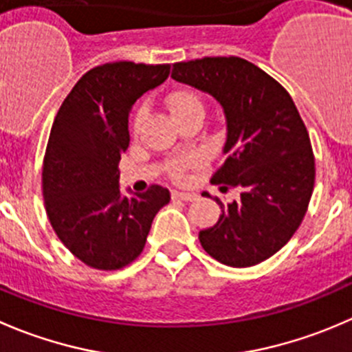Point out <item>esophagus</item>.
<instances>
[{
    "label": "esophagus",
    "mask_w": 352,
    "mask_h": 352,
    "mask_svg": "<svg viewBox=\"0 0 352 352\" xmlns=\"http://www.w3.org/2000/svg\"><path fill=\"white\" fill-rule=\"evenodd\" d=\"M172 197H173V199H179V201H186V203H190V201H196L197 199V194H194V192H180V190H173Z\"/></svg>",
    "instance_id": "1"
}]
</instances>
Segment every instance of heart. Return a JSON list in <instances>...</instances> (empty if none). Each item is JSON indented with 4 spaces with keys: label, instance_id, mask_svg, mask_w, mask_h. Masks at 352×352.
<instances>
[{
    "label": "heart",
    "instance_id": "b5f03b06",
    "mask_svg": "<svg viewBox=\"0 0 352 352\" xmlns=\"http://www.w3.org/2000/svg\"><path fill=\"white\" fill-rule=\"evenodd\" d=\"M166 107H168L170 113L175 120L186 117V115L194 113V111H203V103H201V98L197 96L194 91L190 89H177L173 93H170L166 96ZM146 117H148V110L146 107H141L134 115V120H132V131L134 134H138L141 131L142 124L146 122ZM199 163V158L197 156H189V158L175 160V162L170 165V175L175 180H184L186 177V172L189 166H196Z\"/></svg>",
    "mask_w": 352,
    "mask_h": 352
}]
</instances>
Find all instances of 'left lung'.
Segmentation results:
<instances>
[{"instance_id":"obj_1","label":"left lung","mask_w":352,"mask_h":352,"mask_svg":"<svg viewBox=\"0 0 352 352\" xmlns=\"http://www.w3.org/2000/svg\"><path fill=\"white\" fill-rule=\"evenodd\" d=\"M172 77L211 94L227 122L225 160L211 182L241 189L213 227L199 232L204 251L227 267L245 268L284 248L301 225L315 187V156L291 94L239 56L173 63Z\"/></svg>"}]
</instances>
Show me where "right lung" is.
I'll use <instances>...</instances> for the list:
<instances>
[{"label": "right lung", "mask_w": 352, "mask_h": 352, "mask_svg": "<svg viewBox=\"0 0 352 352\" xmlns=\"http://www.w3.org/2000/svg\"><path fill=\"white\" fill-rule=\"evenodd\" d=\"M170 65L115 61L91 68L61 103L43 163V196L65 248L96 270H120L142 252L170 192L151 186L122 196L118 163L129 148V113L163 84Z\"/></svg>", "instance_id": "obj_1"}]
</instances>
